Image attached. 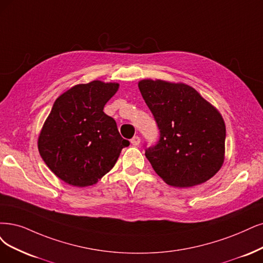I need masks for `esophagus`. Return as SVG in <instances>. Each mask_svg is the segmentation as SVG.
<instances>
[{
	"instance_id": "esophagus-1",
	"label": "esophagus",
	"mask_w": 263,
	"mask_h": 263,
	"mask_svg": "<svg viewBox=\"0 0 263 263\" xmlns=\"http://www.w3.org/2000/svg\"><path fill=\"white\" fill-rule=\"evenodd\" d=\"M141 143V139L138 137V135H137V137H133L132 138V140H131V144L133 145V146H138V145Z\"/></svg>"
}]
</instances>
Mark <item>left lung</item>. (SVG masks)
I'll use <instances>...</instances> for the list:
<instances>
[{
  "instance_id": "left-lung-1",
  "label": "left lung",
  "mask_w": 263,
  "mask_h": 263,
  "mask_svg": "<svg viewBox=\"0 0 263 263\" xmlns=\"http://www.w3.org/2000/svg\"><path fill=\"white\" fill-rule=\"evenodd\" d=\"M139 89L160 133L157 144L145 149L155 172L176 187L211 179L224 161L221 114L187 84L145 79Z\"/></svg>"
}]
</instances>
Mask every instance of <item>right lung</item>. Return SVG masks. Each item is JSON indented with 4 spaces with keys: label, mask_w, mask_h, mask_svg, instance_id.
I'll return each mask as SVG.
<instances>
[{
    "label": "right lung",
    "mask_w": 263,
    "mask_h": 263,
    "mask_svg": "<svg viewBox=\"0 0 263 263\" xmlns=\"http://www.w3.org/2000/svg\"><path fill=\"white\" fill-rule=\"evenodd\" d=\"M118 89V83L95 80L72 86L55 101L37 147L46 166L67 184L93 185L130 145L121 138L115 119L103 111Z\"/></svg>",
    "instance_id": "1"
}]
</instances>
